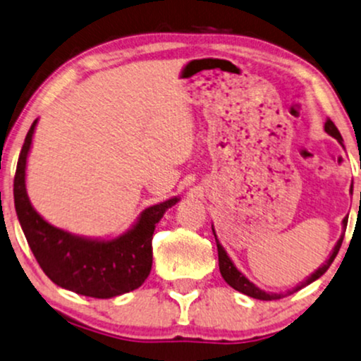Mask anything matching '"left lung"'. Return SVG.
<instances>
[{"label":"left lung","instance_id":"left-lung-1","mask_svg":"<svg viewBox=\"0 0 361 361\" xmlns=\"http://www.w3.org/2000/svg\"><path fill=\"white\" fill-rule=\"evenodd\" d=\"M324 132L330 133L331 137H335V139H336L338 142H340V144H341V142H343V139H341V133L338 132L336 126H335V123L331 122L330 118H328V120H326V123H324ZM346 224H348V217H346V219H343V228H346ZM212 231H214V229H212ZM214 235H216V233H214ZM216 243H217V256H219V269H221L222 278L226 279V283H228L229 286H233V288L235 289V291H241V293H244V295H247V296H251V298H256V300L271 301V300H281L283 296L291 295V293H295V291H298V289L305 288L306 284L313 283L314 279H318L319 276H323L324 273H326L328 268H330V266H331V262L335 261V257H336V255H338V251H340L341 243H343V235H341L340 241L336 243V246H335V249H333V252H331L330 259H328L326 262H324V264L322 266V268H318V271H314V273L311 274L310 278L306 279V281L301 283L300 286H296V289H293V291H288L286 295H273V293H271V295H269V293L261 291L259 288H256L255 284H252L251 281H249V279L246 278V276H244L243 273H239V271L235 269V266L233 264V261H231V259H229V256L226 255L224 247L221 246L219 241H217V238H216Z\"/></svg>","mask_w":361,"mask_h":361}]
</instances>
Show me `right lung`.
<instances>
[{
  "instance_id": "right-lung-1",
  "label": "right lung",
  "mask_w": 361,
  "mask_h": 361,
  "mask_svg": "<svg viewBox=\"0 0 361 361\" xmlns=\"http://www.w3.org/2000/svg\"><path fill=\"white\" fill-rule=\"evenodd\" d=\"M35 126L37 120L31 123L18 157L13 194L21 229L39 268L58 286L102 300L142 286L152 269L155 224L179 199L147 207L133 229L114 241H90L53 228L35 211L25 189L26 157Z\"/></svg>"
}]
</instances>
